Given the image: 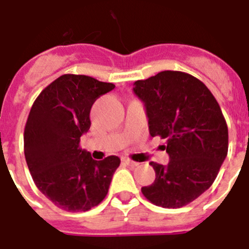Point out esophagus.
Returning a JSON list of instances; mask_svg holds the SVG:
<instances>
[{"label":"esophagus","instance_id":"obj_1","mask_svg":"<svg viewBox=\"0 0 249 249\" xmlns=\"http://www.w3.org/2000/svg\"><path fill=\"white\" fill-rule=\"evenodd\" d=\"M123 161H124L126 165H130V166H137L140 164V163H137V161L131 160V159H129V158H124V159H123Z\"/></svg>","mask_w":249,"mask_h":249}]
</instances>
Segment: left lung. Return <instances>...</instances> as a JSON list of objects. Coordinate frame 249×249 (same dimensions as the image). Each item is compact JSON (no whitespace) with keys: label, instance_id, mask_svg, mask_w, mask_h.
Returning a JSON list of instances; mask_svg holds the SVG:
<instances>
[{"label":"left lung","instance_id":"obj_1","mask_svg":"<svg viewBox=\"0 0 249 249\" xmlns=\"http://www.w3.org/2000/svg\"><path fill=\"white\" fill-rule=\"evenodd\" d=\"M144 103L152 137L166 139L168 165L151 161L156 180L141 191L153 204L181 208L215 180L228 156L229 132L220 106L209 89L182 71H164L134 84Z\"/></svg>","mask_w":249,"mask_h":249}]
</instances>
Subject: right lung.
<instances>
[{"instance_id": "right-lung-1", "label": "right lung", "mask_w": 249, "mask_h": 249, "mask_svg": "<svg viewBox=\"0 0 249 249\" xmlns=\"http://www.w3.org/2000/svg\"><path fill=\"white\" fill-rule=\"evenodd\" d=\"M115 88L91 76L64 74L41 91L24 129V154L36 187L67 212H86L107 196L119 157L92 159L80 148L95 101Z\"/></svg>"}]
</instances>
